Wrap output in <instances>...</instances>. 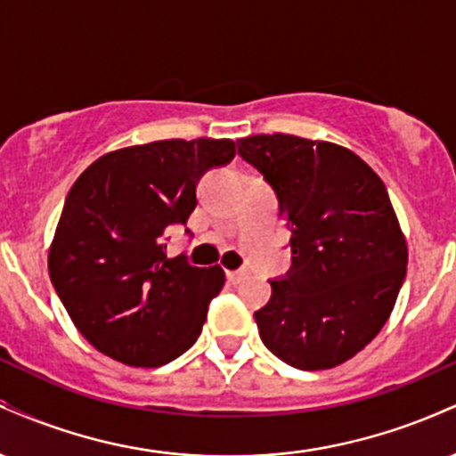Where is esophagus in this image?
<instances>
[{
	"label": "esophagus",
	"instance_id": "esophagus-1",
	"mask_svg": "<svg viewBox=\"0 0 456 456\" xmlns=\"http://www.w3.org/2000/svg\"><path fill=\"white\" fill-rule=\"evenodd\" d=\"M246 276H248V270H235V272H229V274H227V279L229 281H232L233 282V285H238V282H242L244 279H246Z\"/></svg>",
	"mask_w": 456,
	"mask_h": 456
}]
</instances>
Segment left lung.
I'll use <instances>...</instances> for the list:
<instances>
[{
	"instance_id": "obj_1",
	"label": "left lung",
	"mask_w": 456,
	"mask_h": 456,
	"mask_svg": "<svg viewBox=\"0 0 456 456\" xmlns=\"http://www.w3.org/2000/svg\"><path fill=\"white\" fill-rule=\"evenodd\" d=\"M276 191L291 229V268L255 313L282 362L323 370L347 362L388 322L407 270V242L381 177L343 145L296 134L238 141Z\"/></svg>"
}]
</instances>
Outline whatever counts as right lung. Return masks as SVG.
Segmentation results:
<instances>
[{"label": "right lung", "instance_id": "1", "mask_svg": "<svg viewBox=\"0 0 456 456\" xmlns=\"http://www.w3.org/2000/svg\"><path fill=\"white\" fill-rule=\"evenodd\" d=\"M233 156L232 139H162L107 151L77 177L49 246V274L98 352L154 369L197 341L224 272L167 257L165 232L197 208L199 177Z\"/></svg>", "mask_w": 456, "mask_h": 456}]
</instances>
